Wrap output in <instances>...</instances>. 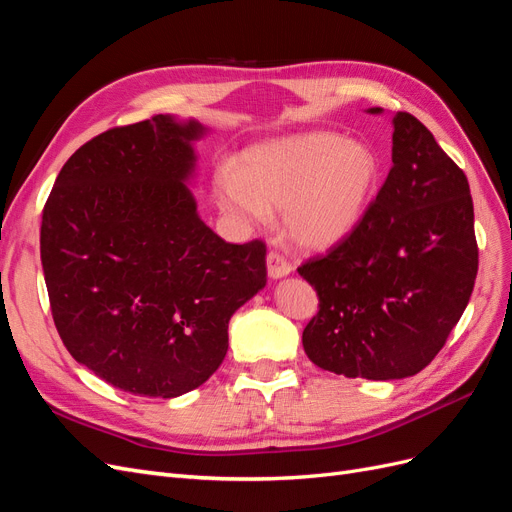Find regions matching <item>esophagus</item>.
Instances as JSON below:
<instances>
[{"label": "esophagus", "instance_id": "34e87169", "mask_svg": "<svg viewBox=\"0 0 512 512\" xmlns=\"http://www.w3.org/2000/svg\"><path fill=\"white\" fill-rule=\"evenodd\" d=\"M267 271H269L271 280H280V277L290 275L292 265L284 256H280L277 252H269L267 254Z\"/></svg>", "mask_w": 512, "mask_h": 512}]
</instances>
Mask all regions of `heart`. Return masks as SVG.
Returning <instances> with one entry per match:
<instances>
[{"mask_svg": "<svg viewBox=\"0 0 512 512\" xmlns=\"http://www.w3.org/2000/svg\"><path fill=\"white\" fill-rule=\"evenodd\" d=\"M382 175L376 149L335 132H303L247 149L213 181L220 211L243 228L284 211L286 235L305 250H331L365 218Z\"/></svg>", "mask_w": 512, "mask_h": 512, "instance_id": "b5f03b06", "label": "heart"}]
</instances>
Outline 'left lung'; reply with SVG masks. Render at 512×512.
I'll return each instance as SVG.
<instances>
[{
    "instance_id": "8db88e82",
    "label": "left lung",
    "mask_w": 512,
    "mask_h": 512,
    "mask_svg": "<svg viewBox=\"0 0 512 512\" xmlns=\"http://www.w3.org/2000/svg\"><path fill=\"white\" fill-rule=\"evenodd\" d=\"M476 271L468 179L421 121L397 113L393 168L363 222L299 267L320 299L303 331L305 354L346 378L414 376L459 322Z\"/></svg>"
}]
</instances>
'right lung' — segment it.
<instances>
[{
  "instance_id": "add662e5",
  "label": "right lung",
  "mask_w": 512,
  "mask_h": 512,
  "mask_svg": "<svg viewBox=\"0 0 512 512\" xmlns=\"http://www.w3.org/2000/svg\"><path fill=\"white\" fill-rule=\"evenodd\" d=\"M196 119L156 115L91 138L42 211L40 258L61 342L132 395L179 397L228 350V322L267 284L262 241L226 243L188 183Z\"/></svg>"
}]
</instances>
